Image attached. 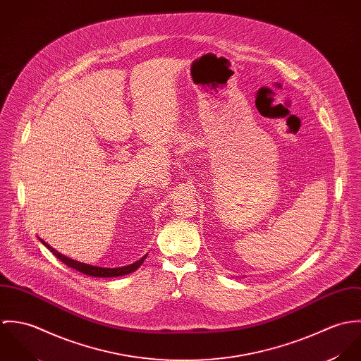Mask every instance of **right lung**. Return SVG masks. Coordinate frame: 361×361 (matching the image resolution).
I'll return each mask as SVG.
<instances>
[{"instance_id": "obj_1", "label": "right lung", "mask_w": 361, "mask_h": 361, "mask_svg": "<svg viewBox=\"0 0 361 361\" xmlns=\"http://www.w3.org/2000/svg\"><path fill=\"white\" fill-rule=\"evenodd\" d=\"M42 240V239H40ZM42 243L51 252L52 255L58 259H61L65 265L71 267V268H75L76 271L82 272V274H86L89 276H99V278H109V276H121V275H126V274H130L133 271H136L142 262L145 261V258H140L139 261L130 264V265H126V267H122V268H102V267H93V265H89V264H83V262H79V261H75L72 258L65 257L62 256L61 253H58L55 249H52L50 245H47L44 240H42Z\"/></svg>"}]
</instances>
